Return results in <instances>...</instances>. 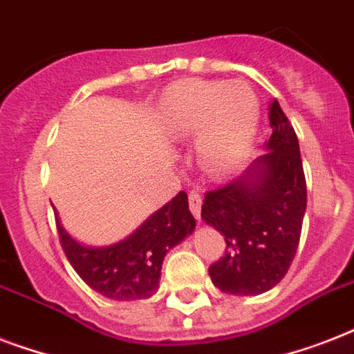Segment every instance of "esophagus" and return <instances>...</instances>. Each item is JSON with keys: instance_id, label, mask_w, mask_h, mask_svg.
I'll list each match as a JSON object with an SVG mask.
<instances>
[{"instance_id": "1", "label": "esophagus", "mask_w": 354, "mask_h": 354, "mask_svg": "<svg viewBox=\"0 0 354 354\" xmlns=\"http://www.w3.org/2000/svg\"><path fill=\"white\" fill-rule=\"evenodd\" d=\"M189 209L194 215V218L200 222V209H202V196L196 191L189 193Z\"/></svg>"}]
</instances>
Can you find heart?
Instances as JSON below:
<instances>
[{"label": "heart", "instance_id": "1", "mask_svg": "<svg viewBox=\"0 0 354 354\" xmlns=\"http://www.w3.org/2000/svg\"><path fill=\"white\" fill-rule=\"evenodd\" d=\"M261 104L246 82L183 80L165 91L160 122L171 138L198 133V152L213 172L226 174L246 160L257 136Z\"/></svg>", "mask_w": 354, "mask_h": 354}]
</instances>
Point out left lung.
I'll use <instances>...</instances> for the list:
<instances>
[{"label":"left lung","instance_id":"8db88e82","mask_svg":"<svg viewBox=\"0 0 354 354\" xmlns=\"http://www.w3.org/2000/svg\"><path fill=\"white\" fill-rule=\"evenodd\" d=\"M272 136L263 156L242 176L205 193L202 218L226 239V252L209 266L216 288L257 296L274 288L290 268L307 209L297 136L281 110L270 104Z\"/></svg>","mask_w":354,"mask_h":354}]
</instances>
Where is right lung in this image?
I'll use <instances>...</instances> for the list:
<instances>
[{
	"instance_id": "right-lung-1",
	"label": "right lung",
	"mask_w": 354,
	"mask_h": 354,
	"mask_svg": "<svg viewBox=\"0 0 354 354\" xmlns=\"http://www.w3.org/2000/svg\"><path fill=\"white\" fill-rule=\"evenodd\" d=\"M55 215L62 250L80 279L104 297L118 301L147 299L156 294L167 252L191 235L196 226L183 191L152 213L132 235L112 246L80 244L66 232L57 211Z\"/></svg>"
}]
</instances>
